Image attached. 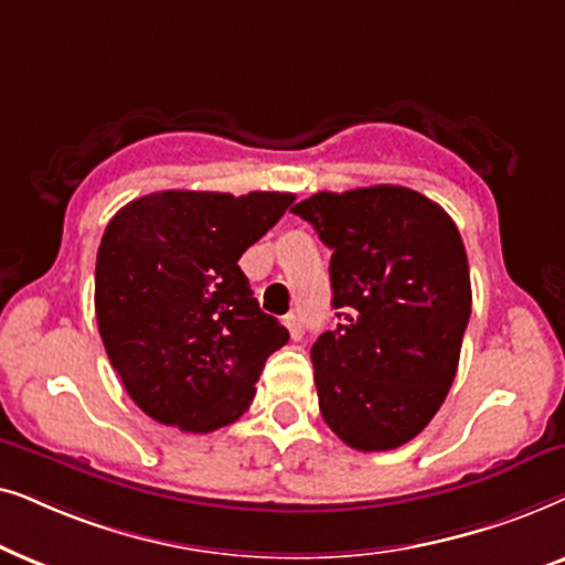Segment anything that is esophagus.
<instances>
[{
  "mask_svg": "<svg viewBox=\"0 0 565 565\" xmlns=\"http://www.w3.org/2000/svg\"><path fill=\"white\" fill-rule=\"evenodd\" d=\"M284 326H287V330H289V335L295 338V341H299V338L305 335V322H302V318H299V315H287V318H284Z\"/></svg>",
  "mask_w": 565,
  "mask_h": 565,
  "instance_id": "1",
  "label": "esophagus"
}]
</instances>
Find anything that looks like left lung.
Segmentation results:
<instances>
[{"mask_svg":"<svg viewBox=\"0 0 565 565\" xmlns=\"http://www.w3.org/2000/svg\"><path fill=\"white\" fill-rule=\"evenodd\" d=\"M291 212L333 250L341 322L312 345L322 418L361 452L401 447L436 416L460 364L472 305L460 232L403 185L320 191Z\"/></svg>","mask_w":565,"mask_h":565,"instance_id":"1","label":"left lung"}]
</instances>
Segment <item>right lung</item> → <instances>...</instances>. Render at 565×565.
<instances>
[{
  "label": "right lung",
  "mask_w": 565,
  "mask_h": 565,
  "mask_svg": "<svg viewBox=\"0 0 565 565\" xmlns=\"http://www.w3.org/2000/svg\"><path fill=\"white\" fill-rule=\"evenodd\" d=\"M291 201L276 191H160L108 222L95 263L97 328L149 418L209 434L250 408L289 330L260 310L237 260Z\"/></svg>",
  "instance_id": "add662e5"
}]
</instances>
